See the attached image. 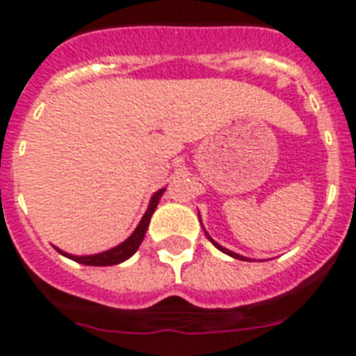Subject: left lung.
<instances>
[{"label": "left lung", "instance_id": "left-lung-1", "mask_svg": "<svg viewBox=\"0 0 356 356\" xmlns=\"http://www.w3.org/2000/svg\"><path fill=\"white\" fill-rule=\"evenodd\" d=\"M197 216H200V212H197ZM200 222H201V218H200ZM205 234H207V238H209V240H211V242L214 243V245H216L218 249H220V251H222V253L229 254V257H233V259H238V260H249V259H245V257H242V254L234 253V251H229L227 248H222V245H220V243H218V242H214V240H212V238H211V234L207 233V231H205Z\"/></svg>", "mask_w": 356, "mask_h": 356}]
</instances>
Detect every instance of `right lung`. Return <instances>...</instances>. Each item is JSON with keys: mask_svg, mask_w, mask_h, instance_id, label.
<instances>
[{"mask_svg": "<svg viewBox=\"0 0 356 356\" xmlns=\"http://www.w3.org/2000/svg\"><path fill=\"white\" fill-rule=\"evenodd\" d=\"M164 192H166V188H161L151 195L147 211H145V214L142 216L140 223L133 231V234H131L127 240H123L122 243H118L116 248L107 249V251H102V253H96V254H72L63 251V249H58V248L55 249H57L60 254H64V257H68V259L75 260V262H79V264H85V266H114L123 262V260L131 259V257L136 253V249L140 248L142 240H144L145 231H147V227H149L151 216H153V212H155L156 205H159V201H161Z\"/></svg>", "mask_w": 356, "mask_h": 356, "instance_id": "1", "label": "right lung"}]
</instances>
